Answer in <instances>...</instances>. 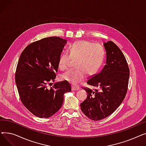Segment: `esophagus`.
Masks as SVG:
<instances>
[{
	"mask_svg": "<svg viewBox=\"0 0 146 146\" xmlns=\"http://www.w3.org/2000/svg\"><path fill=\"white\" fill-rule=\"evenodd\" d=\"M79 90V88L78 86H72V91H76Z\"/></svg>",
	"mask_w": 146,
	"mask_h": 146,
	"instance_id": "34e87169",
	"label": "esophagus"
}]
</instances>
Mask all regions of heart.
<instances>
[{
    "mask_svg": "<svg viewBox=\"0 0 146 146\" xmlns=\"http://www.w3.org/2000/svg\"><path fill=\"white\" fill-rule=\"evenodd\" d=\"M68 54L63 53L58 59L60 70L68 68L71 60L77 59L74 70H69L61 76V80L72 85H77L88 76L95 74L101 67L104 59V50L102 46L88 41H79L72 44Z\"/></svg>",
    "mask_w": 146,
    "mask_h": 146,
    "instance_id": "heart-1",
    "label": "heart"
}]
</instances>
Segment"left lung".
<instances>
[{
    "instance_id": "left-lung-1",
    "label": "left lung",
    "mask_w": 146,
    "mask_h": 146,
    "mask_svg": "<svg viewBox=\"0 0 146 146\" xmlns=\"http://www.w3.org/2000/svg\"><path fill=\"white\" fill-rule=\"evenodd\" d=\"M106 64L101 72L87 81L98 88L85 89L87 98L80 104L82 111L89 119L99 121L110 116L121 105L127 94L129 70L123 53L112 41L104 43Z\"/></svg>"
}]
</instances>
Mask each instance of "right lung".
I'll return each instance as SVG.
<instances>
[{"instance_id":"1","label":"right lung","mask_w":146,"mask_h":146,"mask_svg":"<svg viewBox=\"0 0 146 146\" xmlns=\"http://www.w3.org/2000/svg\"><path fill=\"white\" fill-rule=\"evenodd\" d=\"M67 41L57 36L45 38L28 45L20 56L15 74L19 97L23 105L39 118L56 113L62 106L64 94L72 90L65 81L47 88L49 82L54 81Z\"/></svg>"}]
</instances>
